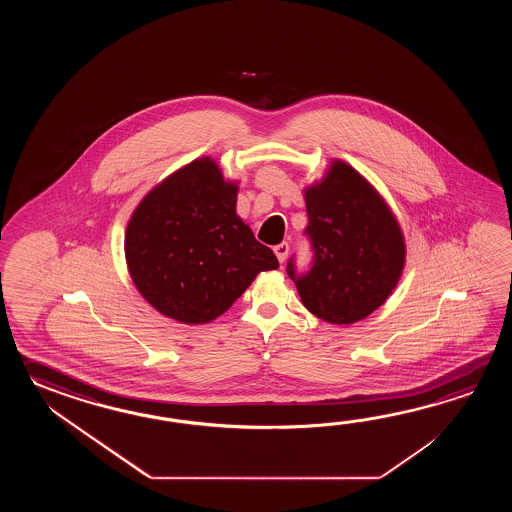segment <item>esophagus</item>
<instances>
[{"label":"esophagus","instance_id":"esophagus-1","mask_svg":"<svg viewBox=\"0 0 512 512\" xmlns=\"http://www.w3.org/2000/svg\"><path fill=\"white\" fill-rule=\"evenodd\" d=\"M274 254H276L278 261L283 263L285 258H287V254H289V243H285V241H283L280 245H276V247H274Z\"/></svg>","mask_w":512,"mask_h":512}]
</instances>
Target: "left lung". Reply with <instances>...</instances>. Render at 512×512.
<instances>
[{"instance_id":"1","label":"left lung","mask_w":512,"mask_h":512,"mask_svg":"<svg viewBox=\"0 0 512 512\" xmlns=\"http://www.w3.org/2000/svg\"><path fill=\"white\" fill-rule=\"evenodd\" d=\"M305 236L313 261L287 274L302 304L331 324H353L392 294L404 267L403 232L375 188L349 164L335 161L318 185L305 190Z\"/></svg>"}]
</instances>
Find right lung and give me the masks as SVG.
Returning <instances> with one entry per match:
<instances>
[{
	"label": "right lung",
	"instance_id": "1",
	"mask_svg": "<svg viewBox=\"0 0 512 512\" xmlns=\"http://www.w3.org/2000/svg\"><path fill=\"white\" fill-rule=\"evenodd\" d=\"M238 186L210 157L155 186L126 230V261L139 293L183 324L223 315L258 272L278 267L274 252L236 214Z\"/></svg>",
	"mask_w": 512,
	"mask_h": 512
}]
</instances>
